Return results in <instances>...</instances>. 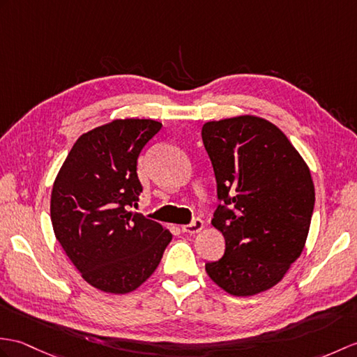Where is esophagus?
Segmentation results:
<instances>
[{
  "mask_svg": "<svg viewBox=\"0 0 357 357\" xmlns=\"http://www.w3.org/2000/svg\"><path fill=\"white\" fill-rule=\"evenodd\" d=\"M202 229H204V222L201 219H196L190 223V225L182 227V231H184L185 234H197V233H201Z\"/></svg>",
  "mask_w": 357,
  "mask_h": 357,
  "instance_id": "obj_1",
  "label": "esophagus"
}]
</instances>
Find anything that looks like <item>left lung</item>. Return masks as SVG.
I'll return each instance as SVG.
<instances>
[{
    "label": "left lung",
    "instance_id": "left-lung-1",
    "mask_svg": "<svg viewBox=\"0 0 357 357\" xmlns=\"http://www.w3.org/2000/svg\"><path fill=\"white\" fill-rule=\"evenodd\" d=\"M202 141L225 202L211 220L225 237V254L205 271L229 295L269 291L307 240L314 205L309 165L275 124L257 115L206 121Z\"/></svg>",
    "mask_w": 357,
    "mask_h": 357
}]
</instances>
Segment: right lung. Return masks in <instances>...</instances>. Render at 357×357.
<instances>
[{
	"mask_svg": "<svg viewBox=\"0 0 357 357\" xmlns=\"http://www.w3.org/2000/svg\"><path fill=\"white\" fill-rule=\"evenodd\" d=\"M162 128L151 119H115L80 135L57 173L50 201L54 236L88 284L134 292L158 268L172 233L129 211L143 187L141 149Z\"/></svg>",
	"mask_w": 357,
	"mask_h": 357,
	"instance_id": "obj_1",
	"label": "right lung"
}]
</instances>
